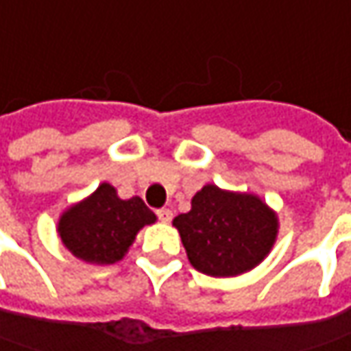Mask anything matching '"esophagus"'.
<instances>
[{"instance_id": "34e87169", "label": "esophagus", "mask_w": 351, "mask_h": 351, "mask_svg": "<svg viewBox=\"0 0 351 351\" xmlns=\"http://www.w3.org/2000/svg\"><path fill=\"white\" fill-rule=\"evenodd\" d=\"M157 216H159V220L162 221V223H169V221L173 220V210L160 208V210H157Z\"/></svg>"}]
</instances>
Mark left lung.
<instances>
[{
	"label": "left lung",
	"instance_id": "1",
	"mask_svg": "<svg viewBox=\"0 0 351 351\" xmlns=\"http://www.w3.org/2000/svg\"><path fill=\"white\" fill-rule=\"evenodd\" d=\"M173 226L191 265L210 277H237L255 269L279 234L277 212L261 196L216 184L196 192L191 210L178 214Z\"/></svg>",
	"mask_w": 351,
	"mask_h": 351
}]
</instances>
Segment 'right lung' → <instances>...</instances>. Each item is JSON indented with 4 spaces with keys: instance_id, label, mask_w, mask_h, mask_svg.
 <instances>
[{
    "instance_id": "right-lung-1",
    "label": "right lung",
    "mask_w": 351,
    "mask_h": 351,
    "mask_svg": "<svg viewBox=\"0 0 351 351\" xmlns=\"http://www.w3.org/2000/svg\"><path fill=\"white\" fill-rule=\"evenodd\" d=\"M155 221L157 216L139 196L123 200L115 186L101 182L60 214L56 232L76 259L90 265H114L130 252L139 230Z\"/></svg>"
}]
</instances>
